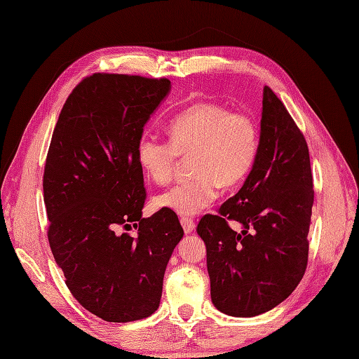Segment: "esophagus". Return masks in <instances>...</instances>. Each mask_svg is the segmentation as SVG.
Segmentation results:
<instances>
[{"mask_svg":"<svg viewBox=\"0 0 359 359\" xmlns=\"http://www.w3.org/2000/svg\"><path fill=\"white\" fill-rule=\"evenodd\" d=\"M180 224L183 227V232H185L187 235L194 231V227H196L194 222H192V219H189V218H180Z\"/></svg>","mask_w":359,"mask_h":359,"instance_id":"esophagus-1","label":"esophagus"}]
</instances>
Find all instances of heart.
Wrapping results in <instances>:
<instances>
[{"label": "heart", "mask_w": 359, "mask_h": 359, "mask_svg": "<svg viewBox=\"0 0 359 359\" xmlns=\"http://www.w3.org/2000/svg\"><path fill=\"white\" fill-rule=\"evenodd\" d=\"M168 141L144 135L136 147L137 162L156 183L168 182L179 156H191L194 177L156 196L161 209L194 217L218 196V188H233L250 172L259 147L256 121L243 112H229L208 101L192 104L167 124Z\"/></svg>", "instance_id": "heart-1"}]
</instances>
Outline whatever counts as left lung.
Here are the masks:
<instances>
[{"label": "left lung", "instance_id": "1", "mask_svg": "<svg viewBox=\"0 0 359 359\" xmlns=\"http://www.w3.org/2000/svg\"><path fill=\"white\" fill-rule=\"evenodd\" d=\"M314 189L305 137L287 107L265 86L258 154L244 185L197 233L206 244L214 306L255 317L278 306L306 270ZM227 219L242 224L235 233Z\"/></svg>", "mask_w": 359, "mask_h": 359}]
</instances>
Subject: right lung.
<instances>
[{
    "instance_id": "add662e5",
    "label": "right lung",
    "mask_w": 359,
    "mask_h": 359,
    "mask_svg": "<svg viewBox=\"0 0 359 359\" xmlns=\"http://www.w3.org/2000/svg\"><path fill=\"white\" fill-rule=\"evenodd\" d=\"M168 79L94 74L74 88L54 127L43 171L48 241L81 306L114 323L159 308L163 274L183 238L177 215L142 218L136 147L170 94ZM133 224L136 236L121 233Z\"/></svg>"
}]
</instances>
